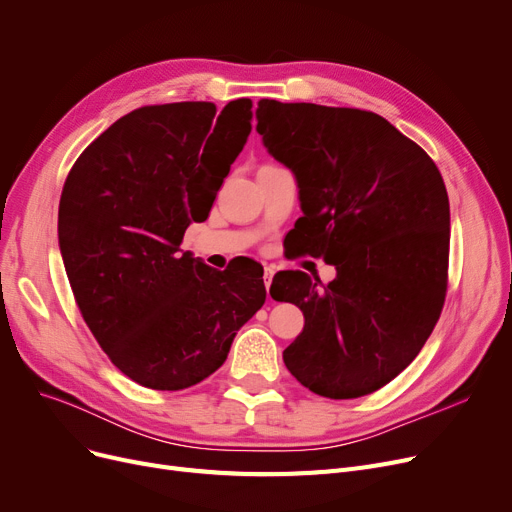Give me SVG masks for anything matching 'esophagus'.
I'll list each match as a JSON object with an SVG mask.
<instances>
[{
    "instance_id": "obj_1",
    "label": "esophagus",
    "mask_w": 512,
    "mask_h": 512,
    "mask_svg": "<svg viewBox=\"0 0 512 512\" xmlns=\"http://www.w3.org/2000/svg\"><path fill=\"white\" fill-rule=\"evenodd\" d=\"M274 274H276V270L272 265H267L265 267V272H263V282H265V288H267V294H270V286H272V280H274Z\"/></svg>"
}]
</instances>
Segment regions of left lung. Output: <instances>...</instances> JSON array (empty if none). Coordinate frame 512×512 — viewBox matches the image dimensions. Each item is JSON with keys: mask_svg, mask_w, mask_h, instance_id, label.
Segmentation results:
<instances>
[{"mask_svg": "<svg viewBox=\"0 0 512 512\" xmlns=\"http://www.w3.org/2000/svg\"><path fill=\"white\" fill-rule=\"evenodd\" d=\"M265 149L299 186V253L336 267L330 284L280 272L270 294L305 328L286 351L311 392L344 400L407 369L440 319L448 288L450 205L440 170L386 118L315 103H257Z\"/></svg>", "mask_w": 512, "mask_h": 512, "instance_id": "obj_1", "label": "left lung"}]
</instances>
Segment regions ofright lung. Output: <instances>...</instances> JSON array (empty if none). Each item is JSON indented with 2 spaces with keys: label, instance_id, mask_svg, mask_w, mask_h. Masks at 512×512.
<instances>
[{
  "label": "right lung",
  "instance_id": "obj_1",
  "mask_svg": "<svg viewBox=\"0 0 512 512\" xmlns=\"http://www.w3.org/2000/svg\"><path fill=\"white\" fill-rule=\"evenodd\" d=\"M251 107H139L101 132L64 182L58 238L74 301L105 355L145 388L209 378L265 303L253 259L218 272L180 253L247 143Z\"/></svg>",
  "mask_w": 512,
  "mask_h": 512
}]
</instances>
